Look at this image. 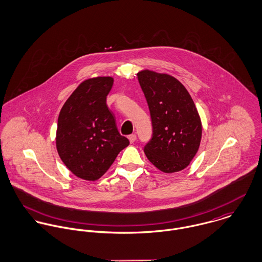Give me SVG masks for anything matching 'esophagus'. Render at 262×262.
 <instances>
[{
    "label": "esophagus",
    "instance_id": "obj_1",
    "mask_svg": "<svg viewBox=\"0 0 262 262\" xmlns=\"http://www.w3.org/2000/svg\"><path fill=\"white\" fill-rule=\"evenodd\" d=\"M128 139L130 141V143H134L136 140V134H131L128 136Z\"/></svg>",
    "mask_w": 262,
    "mask_h": 262
}]
</instances>
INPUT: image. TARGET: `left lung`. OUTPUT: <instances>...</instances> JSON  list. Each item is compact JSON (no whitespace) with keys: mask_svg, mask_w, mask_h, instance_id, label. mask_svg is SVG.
<instances>
[{"mask_svg":"<svg viewBox=\"0 0 262 262\" xmlns=\"http://www.w3.org/2000/svg\"><path fill=\"white\" fill-rule=\"evenodd\" d=\"M148 104L152 137L144 146L150 162L163 172L186 168L199 149L202 123L187 89L173 76L137 74Z\"/></svg>","mask_w":262,"mask_h":262,"instance_id":"left-lung-1","label":"left lung"}]
</instances>
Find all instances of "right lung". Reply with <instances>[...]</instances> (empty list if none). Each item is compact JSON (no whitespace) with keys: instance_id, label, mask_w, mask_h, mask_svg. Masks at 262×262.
Listing matches in <instances>:
<instances>
[{"instance_id":"1","label":"right lung","mask_w":262,"mask_h":262,"mask_svg":"<svg viewBox=\"0 0 262 262\" xmlns=\"http://www.w3.org/2000/svg\"><path fill=\"white\" fill-rule=\"evenodd\" d=\"M114 79L99 76L82 81L58 116L56 148L66 166L77 178L100 179L121 150L129 145L116 126L106 100Z\"/></svg>"}]
</instances>
